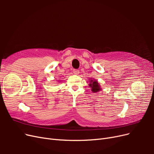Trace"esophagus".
<instances>
[{
	"mask_svg": "<svg viewBox=\"0 0 154 154\" xmlns=\"http://www.w3.org/2000/svg\"><path fill=\"white\" fill-rule=\"evenodd\" d=\"M73 72H74V74H76V75H78V74H79V73H80V71H79V70L74 69L73 70Z\"/></svg>",
	"mask_w": 154,
	"mask_h": 154,
	"instance_id": "1",
	"label": "esophagus"
}]
</instances>
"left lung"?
Returning <instances> with one entry per match:
<instances>
[{"label": "left lung", "instance_id": "obj_1", "mask_svg": "<svg viewBox=\"0 0 154 154\" xmlns=\"http://www.w3.org/2000/svg\"><path fill=\"white\" fill-rule=\"evenodd\" d=\"M89 87H91V90L93 92H99L101 90V88L100 86V84L96 80H91L90 81Z\"/></svg>", "mask_w": 154, "mask_h": 154}]
</instances>
